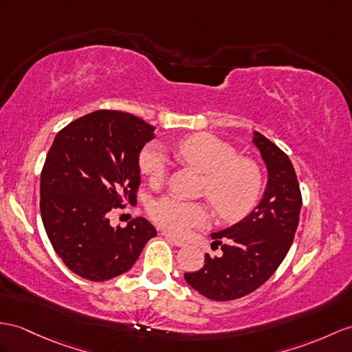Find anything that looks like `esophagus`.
<instances>
[{
    "label": "esophagus",
    "mask_w": 352,
    "mask_h": 352,
    "mask_svg": "<svg viewBox=\"0 0 352 352\" xmlns=\"http://www.w3.org/2000/svg\"><path fill=\"white\" fill-rule=\"evenodd\" d=\"M162 236H164L166 239H168L170 242H173L176 246H185V242L182 241V239H177V237H175L173 234H170V233H167V231H162L161 233Z\"/></svg>",
    "instance_id": "obj_1"
}]
</instances>
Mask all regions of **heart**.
<instances>
[{
	"instance_id": "1",
	"label": "heart",
	"mask_w": 352,
	"mask_h": 352,
	"mask_svg": "<svg viewBox=\"0 0 352 352\" xmlns=\"http://www.w3.org/2000/svg\"><path fill=\"white\" fill-rule=\"evenodd\" d=\"M175 157L206 173L203 194L219 219L234 222L245 218L260 199L263 175L256 162L239 158L236 149L218 137L199 133L186 135L171 146ZM142 173L152 185L164 182L168 161L158 144H148L140 153ZM160 227L173 234H186L208 224L210 213L204 203L186 201L173 195L160 197L148 206Z\"/></svg>"
}]
</instances>
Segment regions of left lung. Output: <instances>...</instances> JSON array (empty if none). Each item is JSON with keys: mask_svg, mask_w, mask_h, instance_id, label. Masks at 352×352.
<instances>
[{"mask_svg": "<svg viewBox=\"0 0 352 352\" xmlns=\"http://www.w3.org/2000/svg\"><path fill=\"white\" fill-rule=\"evenodd\" d=\"M252 140L269 171L263 200L241 222L212 234L221 256L206 254L200 270L184 275L201 296L217 302L260 288L284 261L298 226L302 192L288 155L260 133Z\"/></svg>", "mask_w": 352, "mask_h": 352, "instance_id": "left-lung-1", "label": "left lung"}]
</instances>
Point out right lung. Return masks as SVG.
Segmentation results:
<instances>
[{"instance_id":"add662e5","label":"right lung","mask_w":352,"mask_h":352,"mask_svg":"<svg viewBox=\"0 0 352 352\" xmlns=\"http://www.w3.org/2000/svg\"><path fill=\"white\" fill-rule=\"evenodd\" d=\"M155 126L119 110H97L64 126L40 179L43 226L77 276L102 282L133 267L157 230L144 218L110 226L109 212L135 201L139 153Z\"/></svg>"}]
</instances>
